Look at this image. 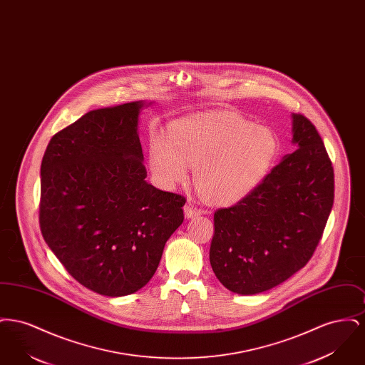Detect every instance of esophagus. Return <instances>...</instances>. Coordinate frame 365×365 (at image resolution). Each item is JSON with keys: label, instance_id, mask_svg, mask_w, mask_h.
Masks as SVG:
<instances>
[{"label": "esophagus", "instance_id": "esophagus-1", "mask_svg": "<svg viewBox=\"0 0 365 365\" xmlns=\"http://www.w3.org/2000/svg\"><path fill=\"white\" fill-rule=\"evenodd\" d=\"M183 210H185V216H186L187 219H192V217H195V216H200V215L202 213V210H201V209H198L197 207H194L191 202L186 204V205L183 207Z\"/></svg>", "mask_w": 365, "mask_h": 365}]
</instances>
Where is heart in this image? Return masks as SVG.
Instances as JSON below:
<instances>
[{
	"label": "heart",
	"mask_w": 365,
	"mask_h": 365,
	"mask_svg": "<svg viewBox=\"0 0 365 365\" xmlns=\"http://www.w3.org/2000/svg\"><path fill=\"white\" fill-rule=\"evenodd\" d=\"M277 135L226 112H204L179 119L170 135L156 133L149 145L153 176L164 187L189 178L215 204H234L255 190L268 174L277 153Z\"/></svg>",
	"instance_id": "b5f03b06"
}]
</instances>
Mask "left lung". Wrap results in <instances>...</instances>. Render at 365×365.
I'll return each mask as SVG.
<instances>
[{"label": "left lung", "mask_w": 365, "mask_h": 365, "mask_svg": "<svg viewBox=\"0 0 365 365\" xmlns=\"http://www.w3.org/2000/svg\"><path fill=\"white\" fill-rule=\"evenodd\" d=\"M295 150L237 205L215 212L209 260L232 293L259 294L311 260L334 204V170L312 123L292 115Z\"/></svg>", "instance_id": "obj_1"}]
</instances>
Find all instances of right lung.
I'll use <instances>...</instances> for the list:
<instances>
[{
    "instance_id": "obj_1",
    "label": "right lung",
    "mask_w": 365,
    "mask_h": 365,
    "mask_svg": "<svg viewBox=\"0 0 365 365\" xmlns=\"http://www.w3.org/2000/svg\"><path fill=\"white\" fill-rule=\"evenodd\" d=\"M143 101L90 110L51 139L41 164L39 226L71 277L108 297L156 272L186 198L145 180Z\"/></svg>"
}]
</instances>
